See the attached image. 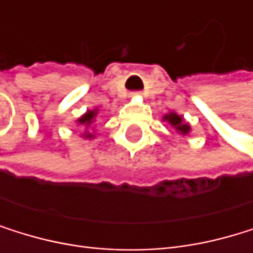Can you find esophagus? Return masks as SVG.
<instances>
[{"label": "esophagus", "mask_w": 253, "mask_h": 253, "mask_svg": "<svg viewBox=\"0 0 253 253\" xmlns=\"http://www.w3.org/2000/svg\"><path fill=\"white\" fill-rule=\"evenodd\" d=\"M133 95H139V92H133Z\"/></svg>", "instance_id": "1"}]
</instances>
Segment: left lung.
<instances>
[{"label": "left lung", "mask_w": 253, "mask_h": 253, "mask_svg": "<svg viewBox=\"0 0 253 253\" xmlns=\"http://www.w3.org/2000/svg\"><path fill=\"white\" fill-rule=\"evenodd\" d=\"M164 120L165 121H169L173 127L179 132V133H182V135H187V133H190V130H191V127L190 126L183 121V118L180 117V115H177V114H174V112H170V114H167L164 117Z\"/></svg>", "instance_id": "obj_1"}]
</instances>
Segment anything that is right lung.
Segmentation results:
<instances>
[{"instance_id": "1", "label": "right lung", "mask_w": 253, "mask_h": 253, "mask_svg": "<svg viewBox=\"0 0 253 253\" xmlns=\"http://www.w3.org/2000/svg\"><path fill=\"white\" fill-rule=\"evenodd\" d=\"M95 115H97V109L88 111L84 115H82V117L77 120V123L86 126V127H89V126H91V124L94 123V120H95ZM92 136H94V135H91V133H84V138H92Z\"/></svg>"}]
</instances>
